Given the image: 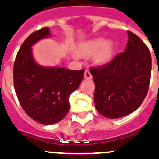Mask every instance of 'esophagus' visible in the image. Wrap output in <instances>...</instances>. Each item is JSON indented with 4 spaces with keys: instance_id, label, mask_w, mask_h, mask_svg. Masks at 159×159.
Segmentation results:
<instances>
[{
    "instance_id": "1",
    "label": "esophagus",
    "mask_w": 159,
    "mask_h": 159,
    "mask_svg": "<svg viewBox=\"0 0 159 159\" xmlns=\"http://www.w3.org/2000/svg\"><path fill=\"white\" fill-rule=\"evenodd\" d=\"M84 76H85V78L86 79H88L90 80L92 78V75L91 73H90V72L88 70V69H86V71H85V74H84Z\"/></svg>"
}]
</instances>
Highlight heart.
Returning <instances> with one entry per match:
<instances>
[{"label": "heart", "instance_id": "b5f03b06", "mask_svg": "<svg viewBox=\"0 0 159 159\" xmlns=\"http://www.w3.org/2000/svg\"><path fill=\"white\" fill-rule=\"evenodd\" d=\"M81 52L86 55H93L94 63L105 65L112 59L114 46L110 41H105L103 39L97 38L82 43L79 45Z\"/></svg>", "mask_w": 159, "mask_h": 159}]
</instances>
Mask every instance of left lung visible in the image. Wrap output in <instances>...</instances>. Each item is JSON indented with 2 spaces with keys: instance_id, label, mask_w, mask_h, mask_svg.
I'll return each instance as SVG.
<instances>
[{
  "instance_id": "obj_1",
  "label": "left lung",
  "mask_w": 159,
  "mask_h": 159,
  "mask_svg": "<svg viewBox=\"0 0 159 159\" xmlns=\"http://www.w3.org/2000/svg\"><path fill=\"white\" fill-rule=\"evenodd\" d=\"M125 52L110 63L90 68L95 90L94 104L100 114L110 119L137 110L147 94L151 73V56L139 37L128 31Z\"/></svg>"
}]
</instances>
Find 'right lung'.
I'll use <instances>...</instances> for the list:
<instances>
[{
  "label": "right lung",
  "mask_w": 159,
  "mask_h": 159,
  "mask_svg": "<svg viewBox=\"0 0 159 159\" xmlns=\"http://www.w3.org/2000/svg\"><path fill=\"white\" fill-rule=\"evenodd\" d=\"M49 36L48 27L30 34L20 47L14 65V89L20 104L30 118L43 125H53L67 115L69 96L80 86L85 72L38 65L31 47Z\"/></svg>",
  "instance_id": "add662e5"
}]
</instances>
